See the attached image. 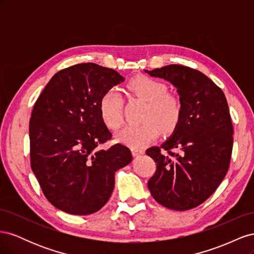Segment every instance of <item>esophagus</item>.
I'll use <instances>...</instances> for the list:
<instances>
[{
  "mask_svg": "<svg viewBox=\"0 0 254 254\" xmlns=\"http://www.w3.org/2000/svg\"><path fill=\"white\" fill-rule=\"evenodd\" d=\"M131 152H132V156L136 157V156L143 155V153L145 152V150L143 148H140V147H132L131 148Z\"/></svg>",
  "mask_w": 254,
  "mask_h": 254,
  "instance_id": "obj_1",
  "label": "esophagus"
}]
</instances>
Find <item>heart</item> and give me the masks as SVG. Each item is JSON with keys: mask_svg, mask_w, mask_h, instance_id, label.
Listing matches in <instances>:
<instances>
[{"mask_svg": "<svg viewBox=\"0 0 254 254\" xmlns=\"http://www.w3.org/2000/svg\"><path fill=\"white\" fill-rule=\"evenodd\" d=\"M129 90L147 102L141 125L127 126L117 134V140L131 147H143L155 140L162 130L164 133L173 132L180 121L181 106L178 99L166 94L167 88L163 82L148 76H137L128 83ZM99 113L105 125L119 129L123 123V97L115 88L106 91L99 99Z\"/></svg>", "mask_w": 254, "mask_h": 254, "instance_id": "heart-1", "label": "heart"}]
</instances>
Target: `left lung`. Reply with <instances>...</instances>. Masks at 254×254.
<instances>
[{
	"mask_svg": "<svg viewBox=\"0 0 254 254\" xmlns=\"http://www.w3.org/2000/svg\"><path fill=\"white\" fill-rule=\"evenodd\" d=\"M145 72L170 81L181 105L173 134L160 147L146 150L157 164L148 189L167 209L190 210L216 190L228 172L233 126L227 99L207 76L189 66L170 64Z\"/></svg>",
	"mask_w": 254,
	"mask_h": 254,
	"instance_id": "left-lung-1",
	"label": "left lung"
}]
</instances>
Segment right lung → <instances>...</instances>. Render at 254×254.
<instances>
[{
  "label": "right lung",
  "instance_id": "1",
  "mask_svg": "<svg viewBox=\"0 0 254 254\" xmlns=\"http://www.w3.org/2000/svg\"><path fill=\"white\" fill-rule=\"evenodd\" d=\"M112 68L79 64L53 76L29 121L30 166L48 200L73 215L95 213L109 200L114 174L131 162L130 149L115 144L99 113L106 91L124 81Z\"/></svg>",
  "mask_w": 254,
  "mask_h": 254
}]
</instances>
